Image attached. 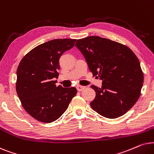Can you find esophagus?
<instances>
[{"label": "esophagus", "mask_w": 154, "mask_h": 154, "mask_svg": "<svg viewBox=\"0 0 154 154\" xmlns=\"http://www.w3.org/2000/svg\"><path fill=\"white\" fill-rule=\"evenodd\" d=\"M76 88H77V91H82V90H84L85 89V87H84V86H81V85H77V87H76Z\"/></svg>", "instance_id": "34e87169"}]
</instances>
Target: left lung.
<instances>
[{
    "instance_id": "1",
    "label": "left lung",
    "mask_w": 154,
    "mask_h": 154,
    "mask_svg": "<svg viewBox=\"0 0 154 154\" xmlns=\"http://www.w3.org/2000/svg\"><path fill=\"white\" fill-rule=\"evenodd\" d=\"M75 46L93 75L103 81L101 88L91 86L96 91L92 109L107 118L123 116L137 101L144 82L136 55L123 44L96 36L78 39Z\"/></svg>"
}]
</instances>
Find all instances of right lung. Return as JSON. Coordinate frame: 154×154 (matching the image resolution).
I'll return each instance as SVG.
<instances>
[{"instance_id":"add662e5","label":"right lung","mask_w":154,"mask_h":154,"mask_svg":"<svg viewBox=\"0 0 154 154\" xmlns=\"http://www.w3.org/2000/svg\"><path fill=\"white\" fill-rule=\"evenodd\" d=\"M76 39L58 38L38 45L26 53L17 69L16 91L24 109L38 121L50 123L67 110L77 94L75 87H56L59 59Z\"/></svg>"}]
</instances>
